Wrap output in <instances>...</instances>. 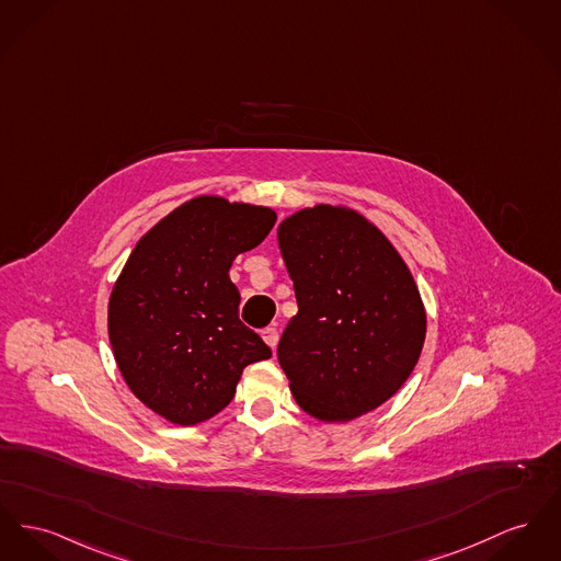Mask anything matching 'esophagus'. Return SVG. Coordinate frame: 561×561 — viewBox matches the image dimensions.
<instances>
[{
    "label": "esophagus",
    "instance_id": "esophagus-1",
    "mask_svg": "<svg viewBox=\"0 0 561 561\" xmlns=\"http://www.w3.org/2000/svg\"><path fill=\"white\" fill-rule=\"evenodd\" d=\"M263 341L271 350H275V347H277V341H279V332H277V329H273V327L264 329Z\"/></svg>",
    "mask_w": 561,
    "mask_h": 561
}]
</instances>
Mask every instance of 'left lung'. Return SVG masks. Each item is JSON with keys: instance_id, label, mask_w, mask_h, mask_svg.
<instances>
[{"instance_id": "left-lung-1", "label": "left lung", "mask_w": 561, "mask_h": 561, "mask_svg": "<svg viewBox=\"0 0 561 561\" xmlns=\"http://www.w3.org/2000/svg\"><path fill=\"white\" fill-rule=\"evenodd\" d=\"M298 313L277 360L298 407L352 422L402 388L426 339V307L392 241L360 211L318 203L277 227Z\"/></svg>"}]
</instances>
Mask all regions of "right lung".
I'll return each instance as SVG.
<instances>
[{
  "label": "right lung",
  "instance_id": "right-lung-1",
  "mask_svg": "<svg viewBox=\"0 0 561 561\" xmlns=\"http://www.w3.org/2000/svg\"><path fill=\"white\" fill-rule=\"evenodd\" d=\"M271 207L191 198L135 243L107 302L118 370L137 400L175 426H197L234 396L248 364L271 358L241 324L232 261L275 225Z\"/></svg>",
  "mask_w": 561,
  "mask_h": 561
}]
</instances>
